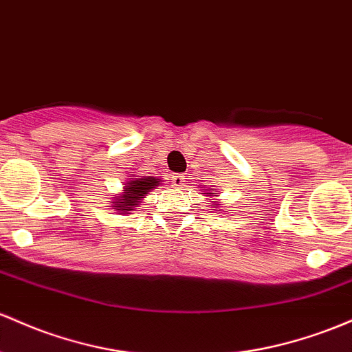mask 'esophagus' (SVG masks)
Segmentation results:
<instances>
[{"label":"esophagus","instance_id":"esophagus-1","mask_svg":"<svg viewBox=\"0 0 352 352\" xmlns=\"http://www.w3.org/2000/svg\"><path fill=\"white\" fill-rule=\"evenodd\" d=\"M184 182H185V175H184V173H175V175H172L173 187H177V188L184 187Z\"/></svg>","mask_w":352,"mask_h":352}]
</instances>
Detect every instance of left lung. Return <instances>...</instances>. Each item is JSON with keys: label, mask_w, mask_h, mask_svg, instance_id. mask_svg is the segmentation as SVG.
I'll list each match as a JSON object with an SVG mask.
<instances>
[{"label": "left lung", "mask_w": 352, "mask_h": 352, "mask_svg": "<svg viewBox=\"0 0 352 352\" xmlns=\"http://www.w3.org/2000/svg\"><path fill=\"white\" fill-rule=\"evenodd\" d=\"M210 192H212V190H210ZM214 192H215V190H214Z\"/></svg>", "instance_id": "obj_1"}]
</instances>
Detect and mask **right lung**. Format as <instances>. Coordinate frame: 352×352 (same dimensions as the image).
<instances>
[{
	"label": "right lung",
	"mask_w": 352,
	"mask_h": 352,
	"mask_svg": "<svg viewBox=\"0 0 352 352\" xmlns=\"http://www.w3.org/2000/svg\"><path fill=\"white\" fill-rule=\"evenodd\" d=\"M160 179L157 177H144V179H132L123 185L122 195L115 197L113 207L115 210L120 214H129V212L135 210V207L142 202V199H145V195L150 190L158 187Z\"/></svg>",
	"instance_id": "1"
}]
</instances>
